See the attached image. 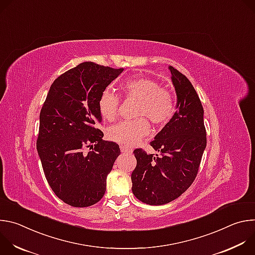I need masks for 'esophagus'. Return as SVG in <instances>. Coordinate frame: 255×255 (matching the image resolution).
<instances>
[{
    "mask_svg": "<svg viewBox=\"0 0 255 255\" xmlns=\"http://www.w3.org/2000/svg\"><path fill=\"white\" fill-rule=\"evenodd\" d=\"M120 149L122 152L124 153H131L132 152V149L130 147H127L125 146V145H120Z\"/></svg>",
    "mask_w": 255,
    "mask_h": 255,
    "instance_id": "esophagus-1",
    "label": "esophagus"
}]
</instances>
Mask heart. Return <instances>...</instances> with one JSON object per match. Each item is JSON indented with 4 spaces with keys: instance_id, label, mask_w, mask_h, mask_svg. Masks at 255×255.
Listing matches in <instances>:
<instances>
[{
    "instance_id": "heart-1",
    "label": "heart",
    "mask_w": 255,
    "mask_h": 255,
    "mask_svg": "<svg viewBox=\"0 0 255 255\" xmlns=\"http://www.w3.org/2000/svg\"><path fill=\"white\" fill-rule=\"evenodd\" d=\"M125 99L137 100L134 120L122 121L108 130V138L125 146H133L149 132L150 126L145 119L162 125L170 121L176 111V101L173 93L167 88L147 77H138L124 82L120 87ZM99 111L107 121L117 118L120 99L112 91L105 89L99 98Z\"/></svg>"
}]
</instances>
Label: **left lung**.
I'll list each match as a JSON object with an SVG mask.
<instances>
[{"mask_svg":"<svg viewBox=\"0 0 255 255\" xmlns=\"http://www.w3.org/2000/svg\"><path fill=\"white\" fill-rule=\"evenodd\" d=\"M177 104L173 117L150 142L159 154L133 151L137 164L131 174L132 192L148 205H164L185 193L198 174L207 144L204 109L189 79L169 66Z\"/></svg>","mask_w":255,"mask_h":255,"instance_id":"left-lung-1","label":"left lung"}]
</instances>
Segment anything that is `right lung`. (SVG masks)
Listing matches in <instances>:
<instances>
[{
	"mask_svg": "<svg viewBox=\"0 0 255 255\" xmlns=\"http://www.w3.org/2000/svg\"><path fill=\"white\" fill-rule=\"evenodd\" d=\"M123 70L80 63L53 82L42 106L37 151L51 190L69 206L89 207L105 195L107 175L120 148L103 139L98 102Z\"/></svg>",
	"mask_w": 255,
	"mask_h": 255,
	"instance_id": "1",
	"label": "right lung"
}]
</instances>
